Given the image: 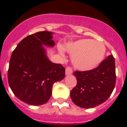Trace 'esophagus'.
Masks as SVG:
<instances>
[{
    "label": "esophagus",
    "mask_w": 127,
    "mask_h": 127,
    "mask_svg": "<svg viewBox=\"0 0 127 127\" xmlns=\"http://www.w3.org/2000/svg\"><path fill=\"white\" fill-rule=\"evenodd\" d=\"M72 74V69L71 67H67V68L66 69V75H71Z\"/></svg>",
    "instance_id": "obj_1"
}]
</instances>
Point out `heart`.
I'll return each mask as SVG.
<instances>
[{"mask_svg":"<svg viewBox=\"0 0 127 127\" xmlns=\"http://www.w3.org/2000/svg\"><path fill=\"white\" fill-rule=\"evenodd\" d=\"M64 49L72 56V63L74 67L82 71L95 68L103 61L106 53L103 43L90 39L68 42L64 45ZM58 51L61 55H64L62 47H59Z\"/></svg>","mask_w":127,"mask_h":127,"instance_id":"b5f03b06","label":"heart"}]
</instances>
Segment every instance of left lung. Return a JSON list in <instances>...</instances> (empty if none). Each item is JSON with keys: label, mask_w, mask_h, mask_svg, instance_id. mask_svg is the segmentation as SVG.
<instances>
[{"label": "left lung", "mask_w": 127, "mask_h": 127, "mask_svg": "<svg viewBox=\"0 0 127 127\" xmlns=\"http://www.w3.org/2000/svg\"><path fill=\"white\" fill-rule=\"evenodd\" d=\"M77 84L70 93L72 102L85 109L93 108L106 101L116 85L115 59L112 55L93 70L75 71Z\"/></svg>", "instance_id": "8db88e82"}]
</instances>
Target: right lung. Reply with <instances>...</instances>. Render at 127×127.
<instances>
[{
  "instance_id": "right-lung-1",
  "label": "right lung",
  "mask_w": 127,
  "mask_h": 127,
  "mask_svg": "<svg viewBox=\"0 0 127 127\" xmlns=\"http://www.w3.org/2000/svg\"><path fill=\"white\" fill-rule=\"evenodd\" d=\"M52 32L41 31L23 39L12 52L8 71L10 87L24 103L40 106L47 103L54 83L65 77V69L48 59L47 50L55 45Z\"/></svg>"
}]
</instances>
